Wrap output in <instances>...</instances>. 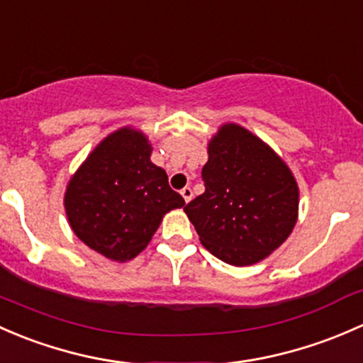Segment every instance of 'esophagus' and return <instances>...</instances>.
Masks as SVG:
<instances>
[{"mask_svg": "<svg viewBox=\"0 0 363 363\" xmlns=\"http://www.w3.org/2000/svg\"><path fill=\"white\" fill-rule=\"evenodd\" d=\"M182 197L185 199V203H189V201L194 197L192 189H190V186H185V189H182Z\"/></svg>", "mask_w": 363, "mask_h": 363, "instance_id": "esophagus-1", "label": "esophagus"}]
</instances>
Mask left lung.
Returning <instances> with one entry per match:
<instances>
[{"mask_svg":"<svg viewBox=\"0 0 363 363\" xmlns=\"http://www.w3.org/2000/svg\"><path fill=\"white\" fill-rule=\"evenodd\" d=\"M204 194L185 206L208 252L225 264L252 265L286 241L298 216L290 167L260 138L223 124L208 143Z\"/></svg>","mask_w":363,"mask_h":363,"instance_id":"left-lung-1","label":"left lung"}]
</instances>
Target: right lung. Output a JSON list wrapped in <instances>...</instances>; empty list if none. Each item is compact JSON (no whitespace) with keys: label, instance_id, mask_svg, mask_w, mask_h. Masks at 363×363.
Segmentation results:
<instances>
[{"label":"right lung","instance_id":"obj_1","mask_svg":"<svg viewBox=\"0 0 363 363\" xmlns=\"http://www.w3.org/2000/svg\"><path fill=\"white\" fill-rule=\"evenodd\" d=\"M150 155L148 138L122 127L89 154L66 186L65 209L73 233L115 262L140 255L162 216L185 206Z\"/></svg>","mask_w":363,"mask_h":363}]
</instances>
